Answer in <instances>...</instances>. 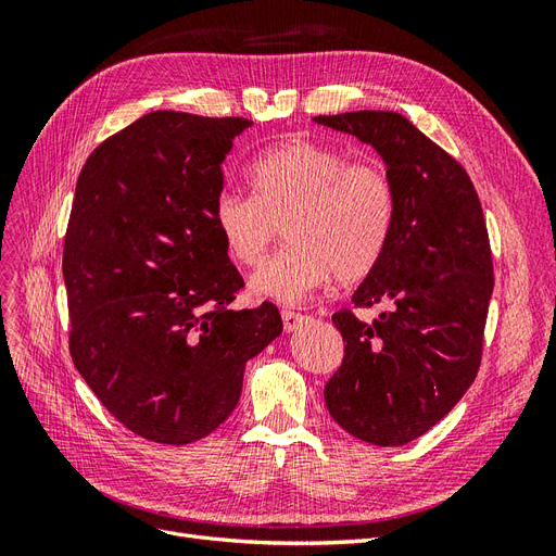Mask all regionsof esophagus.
<instances>
[{
    "mask_svg": "<svg viewBox=\"0 0 556 556\" xmlns=\"http://www.w3.org/2000/svg\"><path fill=\"white\" fill-rule=\"evenodd\" d=\"M280 315H282V327H285V331H288V333L299 329V325L304 323V319H308L306 315H301L296 311H288V308H285Z\"/></svg>",
    "mask_w": 556,
    "mask_h": 556,
    "instance_id": "esophagus-1",
    "label": "esophagus"
}]
</instances>
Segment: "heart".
I'll return each mask as SVG.
<instances>
[{
    "label": "heart",
    "mask_w": 556,
    "mask_h": 556,
    "mask_svg": "<svg viewBox=\"0 0 556 556\" xmlns=\"http://www.w3.org/2000/svg\"><path fill=\"white\" fill-rule=\"evenodd\" d=\"M252 194L223 192L213 225L227 255L255 266L288 225L290 248L250 276V292L301 304L333 276L366 278L384 257L396 223V190L384 166L348 160L343 150L313 139H288L250 164Z\"/></svg>",
    "instance_id": "b5f03b06"
}]
</instances>
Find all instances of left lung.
Returning a JSON list of instances; mask_svg holds the SVG:
<instances>
[{
  "label": "left lung",
  "instance_id": "left-lung-1",
  "mask_svg": "<svg viewBox=\"0 0 556 556\" xmlns=\"http://www.w3.org/2000/svg\"><path fill=\"white\" fill-rule=\"evenodd\" d=\"M374 146L396 190L384 257L352 294L387 304L371 325L333 313L345 355L325 384L331 417L371 445H406L454 408L476 380L494 268L478 192L464 166L394 111L317 115Z\"/></svg>",
  "mask_w": 556,
  "mask_h": 556
}]
</instances>
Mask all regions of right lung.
I'll return each mask as SVG.
<instances>
[{"label": "right lung", "mask_w": 556, "mask_h": 556, "mask_svg": "<svg viewBox=\"0 0 556 556\" xmlns=\"http://www.w3.org/2000/svg\"><path fill=\"white\" fill-rule=\"evenodd\" d=\"M245 117L153 111L99 143L76 182L62 274L74 366L141 439L188 445L237 408L245 362L282 331L233 311L243 278L213 225Z\"/></svg>", "instance_id": "add662e5"}]
</instances>
